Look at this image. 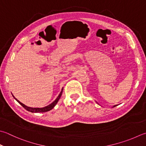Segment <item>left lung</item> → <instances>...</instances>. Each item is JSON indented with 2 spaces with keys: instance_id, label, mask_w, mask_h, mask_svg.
<instances>
[{
  "instance_id": "8db88e82",
  "label": "left lung",
  "mask_w": 146,
  "mask_h": 146,
  "mask_svg": "<svg viewBox=\"0 0 146 146\" xmlns=\"http://www.w3.org/2000/svg\"><path fill=\"white\" fill-rule=\"evenodd\" d=\"M118 106V105H115V106H114L113 107H115V106Z\"/></svg>"
}]
</instances>
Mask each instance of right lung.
<instances>
[{
  "label": "right lung",
  "instance_id": "add662e5",
  "mask_svg": "<svg viewBox=\"0 0 146 146\" xmlns=\"http://www.w3.org/2000/svg\"><path fill=\"white\" fill-rule=\"evenodd\" d=\"M62 90H63V88L61 90V92H60L59 95L58 96V98H57V99L54 101L52 103H51L50 104H49L48 106H45L44 108H30V107H28L27 106H25V104H23V103H21V102H19L18 99H17L15 97H14L13 95V98L15 99L17 101H18L19 103L21 104L25 110H27V111H30V112L31 113H44V112H47V111H50L52 109V108L55 106L56 104L58 103V101L59 100L60 98H61V96L62 95Z\"/></svg>",
  "mask_w": 146,
  "mask_h": 146
}]
</instances>
